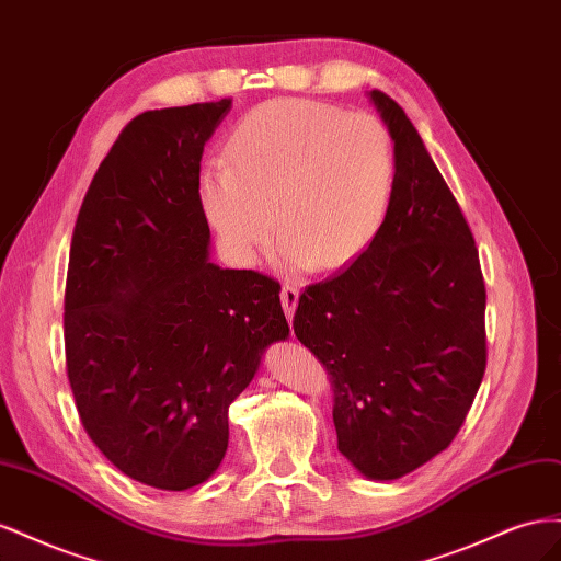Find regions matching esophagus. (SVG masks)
I'll return each instance as SVG.
<instances>
[{
  "label": "esophagus",
  "mask_w": 561,
  "mask_h": 561,
  "mask_svg": "<svg viewBox=\"0 0 561 561\" xmlns=\"http://www.w3.org/2000/svg\"><path fill=\"white\" fill-rule=\"evenodd\" d=\"M280 301H283V311H285V316L293 320V316H295V309H297V301H299V290L295 285H290V283H285L283 287H280Z\"/></svg>",
  "instance_id": "obj_1"
}]
</instances>
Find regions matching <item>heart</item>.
Here are the masks:
<instances>
[{
  "mask_svg": "<svg viewBox=\"0 0 561 561\" xmlns=\"http://www.w3.org/2000/svg\"><path fill=\"white\" fill-rule=\"evenodd\" d=\"M396 182V147L371 114L307 98H278L236 124L227 159L201 175V201L219 241L243 264L276 227L285 268H339L379 231Z\"/></svg>",
  "mask_w": 561,
  "mask_h": 561,
  "instance_id": "b5f03b06",
  "label": "heart"
}]
</instances>
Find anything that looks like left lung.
I'll list each match as a JSON object with an SVG mask.
<instances>
[{"label": "left lung", "mask_w": 561, "mask_h": 561, "mask_svg": "<svg viewBox=\"0 0 561 561\" xmlns=\"http://www.w3.org/2000/svg\"><path fill=\"white\" fill-rule=\"evenodd\" d=\"M396 182L369 248L299 295L293 328L328 369L336 447L371 480L445 451L486 369V290L472 231L404 110L369 93Z\"/></svg>", "instance_id": "obj_1"}]
</instances>
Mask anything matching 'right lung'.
<instances>
[{
    "instance_id": "obj_1",
    "label": "right lung",
    "mask_w": 561,
    "mask_h": 561,
    "mask_svg": "<svg viewBox=\"0 0 561 561\" xmlns=\"http://www.w3.org/2000/svg\"><path fill=\"white\" fill-rule=\"evenodd\" d=\"M231 107L151 110L118 133L83 196L65 283V360L83 431L130 480L206 482L229 404L290 334L280 283L208 260L203 145Z\"/></svg>"
}]
</instances>
